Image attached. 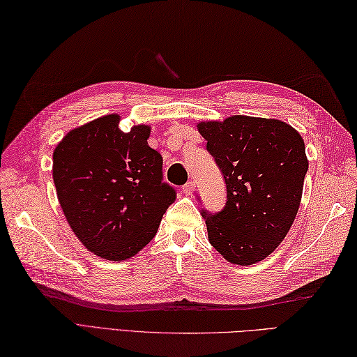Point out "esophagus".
<instances>
[{"label":"esophagus","mask_w":357,"mask_h":357,"mask_svg":"<svg viewBox=\"0 0 357 357\" xmlns=\"http://www.w3.org/2000/svg\"><path fill=\"white\" fill-rule=\"evenodd\" d=\"M181 190H183L186 195H192L194 190H195V181L194 180H189L188 183H185L183 186H181Z\"/></svg>","instance_id":"obj_1"}]
</instances>
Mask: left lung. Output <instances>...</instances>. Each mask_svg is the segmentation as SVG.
<instances>
[{
    "label": "left lung",
    "instance_id": "1",
    "mask_svg": "<svg viewBox=\"0 0 357 357\" xmlns=\"http://www.w3.org/2000/svg\"><path fill=\"white\" fill-rule=\"evenodd\" d=\"M227 189L220 212L202 211L208 242L231 264L268 257L298 212L309 163L297 130L279 119L234 115L198 124Z\"/></svg>",
    "mask_w": 357,
    "mask_h": 357
}]
</instances>
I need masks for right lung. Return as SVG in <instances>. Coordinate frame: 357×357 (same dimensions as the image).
Instances as JSON below:
<instances>
[{
	"instance_id": "right-lung-1",
	"label": "right lung",
	"mask_w": 357,
	"mask_h": 357,
	"mask_svg": "<svg viewBox=\"0 0 357 357\" xmlns=\"http://www.w3.org/2000/svg\"><path fill=\"white\" fill-rule=\"evenodd\" d=\"M106 115L69 132L53 154L59 203L82 244L107 260H126L155 236L176 189L163 181L162 155L149 126L121 132Z\"/></svg>"
}]
</instances>
